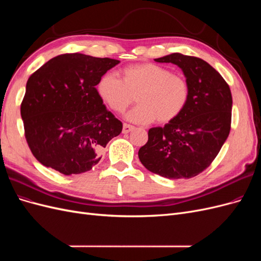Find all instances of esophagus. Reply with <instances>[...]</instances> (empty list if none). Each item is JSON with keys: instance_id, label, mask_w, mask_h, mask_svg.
<instances>
[{"instance_id": "1", "label": "esophagus", "mask_w": 261, "mask_h": 261, "mask_svg": "<svg viewBox=\"0 0 261 261\" xmlns=\"http://www.w3.org/2000/svg\"><path fill=\"white\" fill-rule=\"evenodd\" d=\"M134 128H135V127H134L133 125L124 123V124H123V134H127V133L132 132Z\"/></svg>"}]
</instances>
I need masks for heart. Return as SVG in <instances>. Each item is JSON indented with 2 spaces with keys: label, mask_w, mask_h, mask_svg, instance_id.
I'll use <instances>...</instances> for the list:
<instances>
[{
  "label": "heart",
  "mask_w": 261,
  "mask_h": 261,
  "mask_svg": "<svg viewBox=\"0 0 261 261\" xmlns=\"http://www.w3.org/2000/svg\"><path fill=\"white\" fill-rule=\"evenodd\" d=\"M98 93L115 112L123 113L136 100L138 106L128 120L148 124L154 120L165 124L184 111L189 99V85L184 77L153 63H140L125 67L122 80L106 74L97 86Z\"/></svg>",
  "instance_id": "b5f03b06"
}]
</instances>
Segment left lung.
Returning <instances> with one entry per match:
<instances>
[{"label":"left lung","instance_id":"left-lung-1","mask_svg":"<svg viewBox=\"0 0 261 261\" xmlns=\"http://www.w3.org/2000/svg\"><path fill=\"white\" fill-rule=\"evenodd\" d=\"M154 61L181 68L189 99L175 120L149 129L139 160L154 174L191 178L209 167L230 134L232 93L223 77L199 58L172 53Z\"/></svg>","mask_w":261,"mask_h":261}]
</instances>
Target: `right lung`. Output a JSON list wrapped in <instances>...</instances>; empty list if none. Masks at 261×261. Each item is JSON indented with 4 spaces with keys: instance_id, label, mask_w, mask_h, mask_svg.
<instances>
[{
    "instance_id": "1",
    "label": "right lung",
    "mask_w": 261,
    "mask_h": 261,
    "mask_svg": "<svg viewBox=\"0 0 261 261\" xmlns=\"http://www.w3.org/2000/svg\"><path fill=\"white\" fill-rule=\"evenodd\" d=\"M120 61L61 54L28 78L20 114L36 159L64 175L88 172L123 124L107 110L96 86Z\"/></svg>"
}]
</instances>
